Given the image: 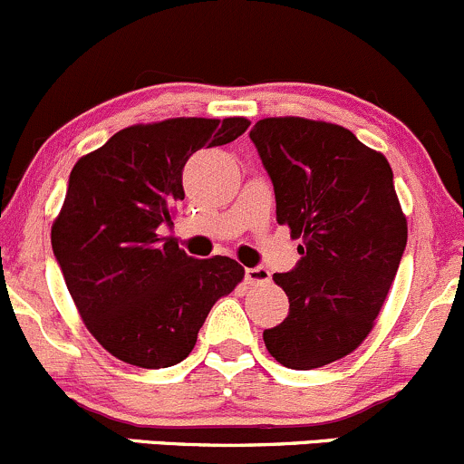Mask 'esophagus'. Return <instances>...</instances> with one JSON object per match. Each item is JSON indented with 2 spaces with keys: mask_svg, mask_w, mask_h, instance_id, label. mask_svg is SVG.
<instances>
[{
  "mask_svg": "<svg viewBox=\"0 0 464 464\" xmlns=\"http://www.w3.org/2000/svg\"><path fill=\"white\" fill-rule=\"evenodd\" d=\"M246 281L252 285H266L270 284V272L266 267H247L246 270Z\"/></svg>",
  "mask_w": 464,
  "mask_h": 464,
  "instance_id": "esophagus-1",
  "label": "esophagus"
}]
</instances>
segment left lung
Instances as JSON below:
<instances>
[{
    "label": "left lung",
    "mask_w": 464,
    "mask_h": 464,
    "mask_svg": "<svg viewBox=\"0 0 464 464\" xmlns=\"http://www.w3.org/2000/svg\"><path fill=\"white\" fill-rule=\"evenodd\" d=\"M275 185L276 221L302 238L275 272L290 313L264 331L279 364L310 371L355 351L384 305L407 247V217L384 154L324 121L264 118L250 131Z\"/></svg>",
    "instance_id": "left-lung-1"
}]
</instances>
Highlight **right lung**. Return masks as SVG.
<instances>
[{
  "label": "right lung",
  "instance_id": "obj_1",
  "mask_svg": "<svg viewBox=\"0 0 464 464\" xmlns=\"http://www.w3.org/2000/svg\"><path fill=\"white\" fill-rule=\"evenodd\" d=\"M247 127V118L131 125L75 162L51 246L87 331L121 362H183L217 299L243 281L230 256L192 259L160 226H171L185 198L189 156Z\"/></svg>",
  "mask_w": 464,
  "mask_h": 464
}]
</instances>
